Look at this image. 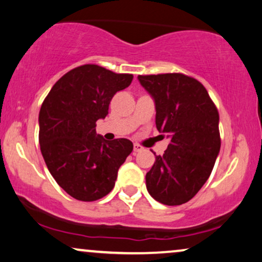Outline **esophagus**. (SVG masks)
I'll return each mask as SVG.
<instances>
[{
    "mask_svg": "<svg viewBox=\"0 0 262 262\" xmlns=\"http://www.w3.org/2000/svg\"><path fill=\"white\" fill-rule=\"evenodd\" d=\"M141 151H144V147H142V146H140V145L135 144V145H134V149H133L134 155H137L138 152H141Z\"/></svg>",
    "mask_w": 262,
    "mask_h": 262,
    "instance_id": "1",
    "label": "esophagus"
}]
</instances>
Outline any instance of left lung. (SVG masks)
I'll return each instance as SVG.
<instances>
[{
	"instance_id": "1",
	"label": "left lung",
	"mask_w": 262,
	"mask_h": 262,
	"mask_svg": "<svg viewBox=\"0 0 262 262\" xmlns=\"http://www.w3.org/2000/svg\"><path fill=\"white\" fill-rule=\"evenodd\" d=\"M152 97L156 125L170 139L163 156H156L146 173V188L160 204L189 201L206 183L221 151L219 114L198 80L177 73L139 75Z\"/></svg>"
}]
</instances>
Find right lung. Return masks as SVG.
Wrapping results in <instances>:
<instances>
[{
    "label": "right lung",
    "instance_id": "obj_1",
    "mask_svg": "<svg viewBox=\"0 0 262 262\" xmlns=\"http://www.w3.org/2000/svg\"><path fill=\"white\" fill-rule=\"evenodd\" d=\"M132 80V74L85 64L62 76L41 104V155L58 186L76 200L96 201L109 194L133 151L128 139L107 141L96 133V122L105 118L115 93Z\"/></svg>",
    "mask_w": 262,
    "mask_h": 262
}]
</instances>
